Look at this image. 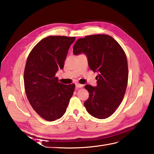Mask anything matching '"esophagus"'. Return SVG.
<instances>
[{"label": "esophagus", "instance_id": "34e87169", "mask_svg": "<svg viewBox=\"0 0 154 154\" xmlns=\"http://www.w3.org/2000/svg\"><path fill=\"white\" fill-rule=\"evenodd\" d=\"M83 85H82V84H80V83H76V87L77 88H82V87H83Z\"/></svg>", "mask_w": 154, "mask_h": 154}]
</instances>
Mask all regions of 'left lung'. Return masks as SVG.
Wrapping results in <instances>:
<instances>
[{
	"label": "left lung",
	"mask_w": 154,
	"mask_h": 154,
	"mask_svg": "<svg viewBox=\"0 0 154 154\" xmlns=\"http://www.w3.org/2000/svg\"><path fill=\"white\" fill-rule=\"evenodd\" d=\"M73 53L87 55L90 69L97 72V86L86 85L89 93L84 106L93 117L105 119L122 103L127 89V58L121 45L107 35H92L78 39Z\"/></svg>",
	"instance_id": "1"
}]
</instances>
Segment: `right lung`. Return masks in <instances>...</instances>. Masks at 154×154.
I'll return each instance as SVG.
<instances>
[{
    "label": "right lung",
    "instance_id": "1",
    "mask_svg": "<svg viewBox=\"0 0 154 154\" xmlns=\"http://www.w3.org/2000/svg\"><path fill=\"white\" fill-rule=\"evenodd\" d=\"M75 37L49 36L41 40L27 57L24 74L30 105L43 119L52 122L65 114L75 85L58 82L56 73L64 66Z\"/></svg>",
    "mask_w": 154,
    "mask_h": 154
}]
</instances>
